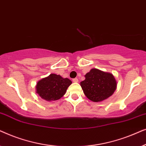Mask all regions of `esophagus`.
<instances>
[{
	"mask_svg": "<svg viewBox=\"0 0 146 146\" xmlns=\"http://www.w3.org/2000/svg\"><path fill=\"white\" fill-rule=\"evenodd\" d=\"M72 82H78V79L76 78L72 79Z\"/></svg>",
	"mask_w": 146,
	"mask_h": 146,
	"instance_id": "obj_1",
	"label": "esophagus"
}]
</instances>
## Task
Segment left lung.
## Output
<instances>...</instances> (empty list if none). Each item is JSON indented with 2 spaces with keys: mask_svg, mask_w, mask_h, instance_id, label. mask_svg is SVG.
Masks as SVG:
<instances>
[{
  "mask_svg": "<svg viewBox=\"0 0 146 146\" xmlns=\"http://www.w3.org/2000/svg\"><path fill=\"white\" fill-rule=\"evenodd\" d=\"M84 76L80 86L86 96L94 102L108 99L116 90L117 82L112 74L92 68Z\"/></svg>",
  "mask_w": 146,
  "mask_h": 146,
  "instance_id": "obj_1",
  "label": "left lung"
}]
</instances>
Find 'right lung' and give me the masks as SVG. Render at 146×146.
Masks as SVG:
<instances>
[{
  "label": "right lung",
  "mask_w": 146,
  "mask_h": 146,
  "mask_svg": "<svg viewBox=\"0 0 146 146\" xmlns=\"http://www.w3.org/2000/svg\"><path fill=\"white\" fill-rule=\"evenodd\" d=\"M72 83L67 78H64L60 75L51 74L38 82L36 85V93L46 101H55L65 94Z\"/></svg>",
  "instance_id": "obj_1"
}]
</instances>
